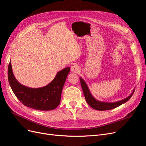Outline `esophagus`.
<instances>
[{
    "instance_id": "obj_1",
    "label": "esophagus",
    "mask_w": 146,
    "mask_h": 146,
    "mask_svg": "<svg viewBox=\"0 0 146 146\" xmlns=\"http://www.w3.org/2000/svg\"><path fill=\"white\" fill-rule=\"evenodd\" d=\"M71 70L72 72L74 73H78L80 71V68L79 66L77 64H74L71 67Z\"/></svg>"
}]
</instances>
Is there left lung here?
I'll return each instance as SVG.
<instances>
[{
	"label": "left lung",
	"instance_id": "obj_1",
	"mask_svg": "<svg viewBox=\"0 0 146 146\" xmlns=\"http://www.w3.org/2000/svg\"><path fill=\"white\" fill-rule=\"evenodd\" d=\"M80 84L83 90V92L84 94V96L85 97V100L86 101L87 103L90 105L92 108L94 109L95 110L103 111V110H109L111 109H113L116 108V107L123 104V103H126V101H128L132 97L135 91V89H134L132 92L128 96L127 98H126L123 100H122L120 101H117V102H113V103H106V102H102V101H100L97 100L91 94L89 88L85 83V82L83 79L80 77Z\"/></svg>",
	"mask_w": 146,
	"mask_h": 146
}]
</instances>
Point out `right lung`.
<instances>
[{
	"label": "right lung",
	"mask_w": 146,
	"mask_h": 146,
	"mask_svg": "<svg viewBox=\"0 0 146 146\" xmlns=\"http://www.w3.org/2000/svg\"><path fill=\"white\" fill-rule=\"evenodd\" d=\"M70 70V67H66L58 72L54 80L45 86L31 88L17 80L10 61L8 69V81L15 96L25 106L38 110H52L60 104L62 88Z\"/></svg>",
	"instance_id": "obj_1"
}]
</instances>
